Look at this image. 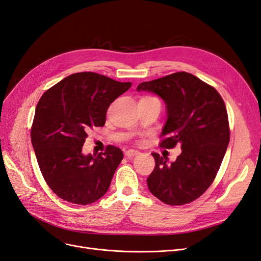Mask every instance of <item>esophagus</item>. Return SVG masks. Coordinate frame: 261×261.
I'll return each mask as SVG.
<instances>
[{"instance_id": "34e87169", "label": "esophagus", "mask_w": 261, "mask_h": 261, "mask_svg": "<svg viewBox=\"0 0 261 261\" xmlns=\"http://www.w3.org/2000/svg\"><path fill=\"white\" fill-rule=\"evenodd\" d=\"M138 154H139L138 150L128 149V150H126V151H125V155L127 158H132V156H135V155H138Z\"/></svg>"}]
</instances>
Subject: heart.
Returning <instances> with one entry per match:
<instances>
[{"instance_id": "heart-1", "label": "heart", "mask_w": 261, "mask_h": 261, "mask_svg": "<svg viewBox=\"0 0 261 261\" xmlns=\"http://www.w3.org/2000/svg\"><path fill=\"white\" fill-rule=\"evenodd\" d=\"M145 98H151V97H145Z\"/></svg>"}]
</instances>
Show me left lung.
Returning <instances> with one entry per match:
<instances>
[{"instance_id":"obj_1","label":"left lung","mask_w":261,"mask_h":261,"mask_svg":"<svg viewBox=\"0 0 261 261\" xmlns=\"http://www.w3.org/2000/svg\"><path fill=\"white\" fill-rule=\"evenodd\" d=\"M137 90L158 94L167 106L160 146L181 149L174 162L152 153L149 191L171 206L192 202L212 184L230 141L224 101L213 87L186 72L141 83Z\"/></svg>"}]
</instances>
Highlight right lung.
Here are the masks:
<instances>
[{
  "mask_svg": "<svg viewBox=\"0 0 261 261\" xmlns=\"http://www.w3.org/2000/svg\"><path fill=\"white\" fill-rule=\"evenodd\" d=\"M130 86L96 73H76L39 100L31 144L46 184L60 198L89 204L108 192L122 150L109 146L105 153L91 155L83 153V146L88 130L106 124L108 108Z\"/></svg>",
  "mask_w": 261,
  "mask_h": 261,
  "instance_id": "obj_1",
  "label": "right lung"
}]
</instances>
